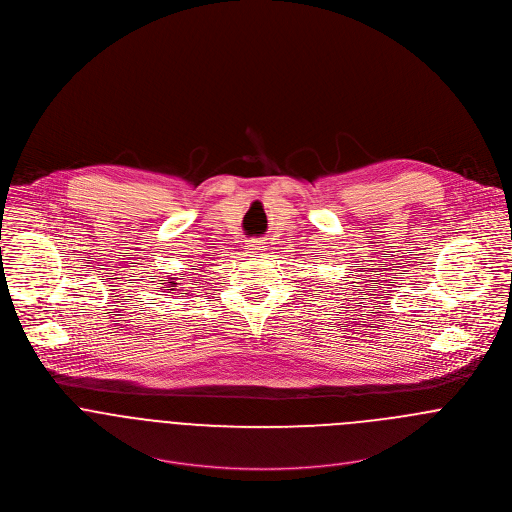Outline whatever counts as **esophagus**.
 I'll use <instances>...</instances> for the list:
<instances>
[{
  "label": "esophagus",
  "instance_id": "esophagus-1",
  "mask_svg": "<svg viewBox=\"0 0 512 512\" xmlns=\"http://www.w3.org/2000/svg\"><path fill=\"white\" fill-rule=\"evenodd\" d=\"M248 250L250 252H262L264 250V242L258 240V238H252V240H248Z\"/></svg>",
  "mask_w": 512,
  "mask_h": 512
}]
</instances>
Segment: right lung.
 <instances>
[{"label":"right lung","mask_w":512,"mask_h":512,"mask_svg":"<svg viewBox=\"0 0 512 512\" xmlns=\"http://www.w3.org/2000/svg\"><path fill=\"white\" fill-rule=\"evenodd\" d=\"M169 284H173V282H169Z\"/></svg>","instance_id":"right-lung-1"}]
</instances>
